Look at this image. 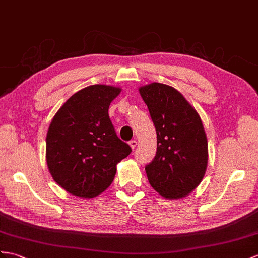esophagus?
Instances as JSON below:
<instances>
[{
  "mask_svg": "<svg viewBox=\"0 0 258 258\" xmlns=\"http://www.w3.org/2000/svg\"><path fill=\"white\" fill-rule=\"evenodd\" d=\"M137 144H138V142H137L136 140H131V141L129 142V146L131 147V149H135V148L137 147Z\"/></svg>",
  "mask_w": 258,
  "mask_h": 258,
  "instance_id": "esophagus-1",
  "label": "esophagus"
}]
</instances>
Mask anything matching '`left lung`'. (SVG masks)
<instances>
[{
    "instance_id": "obj_1",
    "label": "left lung",
    "mask_w": 258,
    "mask_h": 258,
    "mask_svg": "<svg viewBox=\"0 0 258 258\" xmlns=\"http://www.w3.org/2000/svg\"><path fill=\"white\" fill-rule=\"evenodd\" d=\"M156 130L158 148L146 166L149 183L161 196H187L203 180L208 142L198 112L174 87L151 83L139 89Z\"/></svg>"
}]
</instances>
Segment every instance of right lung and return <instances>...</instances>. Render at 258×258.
I'll list each match as a JSON object with an SVG mask.
<instances>
[{
	"instance_id": "add662e5",
	"label": "right lung",
	"mask_w": 258,
	"mask_h": 258,
	"mask_svg": "<svg viewBox=\"0 0 258 258\" xmlns=\"http://www.w3.org/2000/svg\"><path fill=\"white\" fill-rule=\"evenodd\" d=\"M121 89L91 85L77 92L56 111L46 139L52 178L74 196L93 198L115 178L116 165L131 153L119 139L108 115Z\"/></svg>"
}]
</instances>
